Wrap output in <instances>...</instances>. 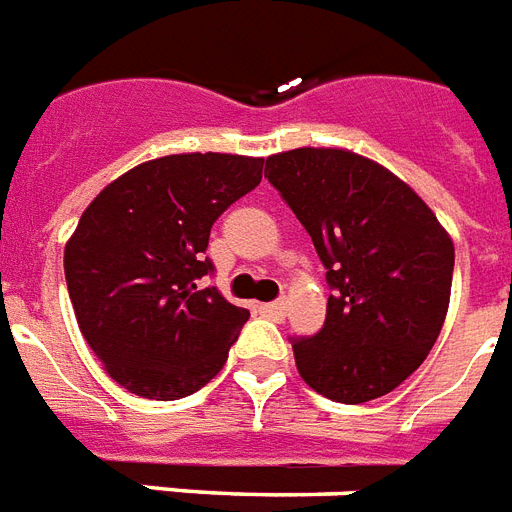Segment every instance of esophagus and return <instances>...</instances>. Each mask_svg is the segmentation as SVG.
<instances>
[{
  "label": "esophagus",
  "mask_w": 512,
  "mask_h": 512,
  "mask_svg": "<svg viewBox=\"0 0 512 512\" xmlns=\"http://www.w3.org/2000/svg\"><path fill=\"white\" fill-rule=\"evenodd\" d=\"M285 301H272V304H261L259 312L264 314V317H269V320H282L285 317Z\"/></svg>",
  "instance_id": "34e87169"
}]
</instances>
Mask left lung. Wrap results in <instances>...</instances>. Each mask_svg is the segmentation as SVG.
Returning <instances> with one entry per match:
<instances>
[{"instance_id":"1","label":"left lung","mask_w":512,"mask_h":512,"mask_svg":"<svg viewBox=\"0 0 512 512\" xmlns=\"http://www.w3.org/2000/svg\"><path fill=\"white\" fill-rule=\"evenodd\" d=\"M264 174L309 232L333 288L320 333L293 341L301 378L343 404L394 391L447 320L452 237L407 182L343 147L269 155Z\"/></svg>"}]
</instances>
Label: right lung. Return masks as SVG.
I'll return each mask as SVG.
<instances>
[{"label":"right lung","mask_w":512,"mask_h":512,"mask_svg":"<svg viewBox=\"0 0 512 512\" xmlns=\"http://www.w3.org/2000/svg\"><path fill=\"white\" fill-rule=\"evenodd\" d=\"M264 158L179 153L113 179L65 243L76 322L105 372L142 399L195 394L222 370L248 309L216 288L211 227L261 182Z\"/></svg>","instance_id":"add662e5"}]
</instances>
